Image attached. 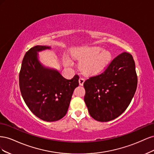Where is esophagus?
I'll return each instance as SVG.
<instances>
[{"instance_id": "obj_1", "label": "esophagus", "mask_w": 154, "mask_h": 154, "mask_svg": "<svg viewBox=\"0 0 154 154\" xmlns=\"http://www.w3.org/2000/svg\"><path fill=\"white\" fill-rule=\"evenodd\" d=\"M84 82H85V79L81 77V78H80V79H79V84H80V85L82 86L83 85V83H84Z\"/></svg>"}]
</instances>
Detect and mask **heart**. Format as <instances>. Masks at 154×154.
Segmentation results:
<instances>
[{
  "instance_id": "heart-1",
  "label": "heart",
  "mask_w": 154,
  "mask_h": 154,
  "mask_svg": "<svg viewBox=\"0 0 154 154\" xmlns=\"http://www.w3.org/2000/svg\"><path fill=\"white\" fill-rule=\"evenodd\" d=\"M100 51V48H93L83 51L80 54H74L73 57L78 58L81 57L83 58H89L83 61L82 64V68L83 71L86 73H94L103 68L109 59V55L108 53L102 52L98 54ZM64 61L67 66L71 65L69 59L65 58Z\"/></svg>"
}]
</instances>
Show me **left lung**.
<instances>
[{"mask_svg":"<svg viewBox=\"0 0 154 154\" xmlns=\"http://www.w3.org/2000/svg\"><path fill=\"white\" fill-rule=\"evenodd\" d=\"M137 77L132 56L124 52L98 75L83 83L84 101L92 118L101 122L118 118L127 109L136 92Z\"/></svg>","mask_w":154,"mask_h":154,"instance_id":"obj_1","label":"left lung"}]
</instances>
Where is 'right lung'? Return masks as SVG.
Wrapping results in <instances>:
<instances>
[{"label":"right lung","instance_id":"add662e5","mask_svg":"<svg viewBox=\"0 0 154 154\" xmlns=\"http://www.w3.org/2000/svg\"><path fill=\"white\" fill-rule=\"evenodd\" d=\"M50 46L36 45L26 53L19 74V85L26 105L36 117L45 122H56L64 117L79 76L67 80L57 69L46 67L38 53Z\"/></svg>","mask_w":154,"mask_h":154}]
</instances>
